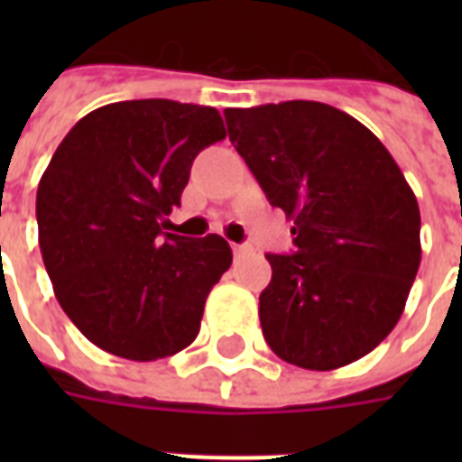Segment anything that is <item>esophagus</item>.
<instances>
[{
	"mask_svg": "<svg viewBox=\"0 0 462 462\" xmlns=\"http://www.w3.org/2000/svg\"><path fill=\"white\" fill-rule=\"evenodd\" d=\"M232 249H235V254L252 252V246H249V245H232Z\"/></svg>",
	"mask_w": 462,
	"mask_h": 462,
	"instance_id": "obj_1",
	"label": "esophagus"
}]
</instances>
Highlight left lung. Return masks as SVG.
<instances>
[{
    "label": "left lung",
    "instance_id": "left-lung-1",
    "mask_svg": "<svg viewBox=\"0 0 462 462\" xmlns=\"http://www.w3.org/2000/svg\"><path fill=\"white\" fill-rule=\"evenodd\" d=\"M223 115L271 206L295 223V254L266 256V343L302 369L357 362L395 328L422 259L420 206L401 167L365 125L326 103Z\"/></svg>",
    "mask_w": 462,
    "mask_h": 462
}]
</instances>
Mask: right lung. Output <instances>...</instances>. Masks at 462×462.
<instances>
[{
    "label": "right lung",
    "instance_id": "add662e5",
    "mask_svg": "<svg viewBox=\"0 0 462 462\" xmlns=\"http://www.w3.org/2000/svg\"><path fill=\"white\" fill-rule=\"evenodd\" d=\"M225 139L216 107L125 100L76 122L38 184V242L54 297L100 350L153 362L194 343L230 268L220 235L165 232L191 162Z\"/></svg>",
    "mask_w": 462,
    "mask_h": 462
}]
</instances>
